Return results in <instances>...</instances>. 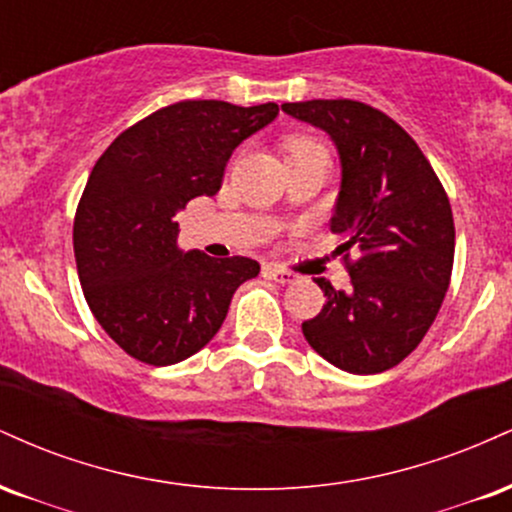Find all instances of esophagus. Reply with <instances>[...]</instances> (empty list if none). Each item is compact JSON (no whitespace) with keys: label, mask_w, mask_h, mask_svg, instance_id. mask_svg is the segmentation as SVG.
I'll return each instance as SVG.
<instances>
[{"label":"esophagus","mask_w":512,"mask_h":512,"mask_svg":"<svg viewBox=\"0 0 512 512\" xmlns=\"http://www.w3.org/2000/svg\"><path fill=\"white\" fill-rule=\"evenodd\" d=\"M264 274H267L269 279H274L276 284H293V281H296V274L289 272V269L279 267V264H269V267L264 269Z\"/></svg>","instance_id":"esophagus-1"}]
</instances>
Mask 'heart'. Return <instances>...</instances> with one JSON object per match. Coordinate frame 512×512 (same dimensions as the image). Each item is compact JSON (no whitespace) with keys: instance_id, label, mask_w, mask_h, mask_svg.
I'll return each instance as SVG.
<instances>
[{"instance_id":"b5f03b06","label":"heart","mask_w":512,"mask_h":512,"mask_svg":"<svg viewBox=\"0 0 512 512\" xmlns=\"http://www.w3.org/2000/svg\"><path fill=\"white\" fill-rule=\"evenodd\" d=\"M284 151H286V161H289V158L315 154V151H325V146L317 142V139L308 137V134H293V137H289L284 142Z\"/></svg>"}]
</instances>
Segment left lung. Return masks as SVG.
<instances>
[{
    "label": "left lung",
    "mask_w": 512,
    "mask_h": 512,
    "mask_svg": "<svg viewBox=\"0 0 512 512\" xmlns=\"http://www.w3.org/2000/svg\"><path fill=\"white\" fill-rule=\"evenodd\" d=\"M281 110L325 129L342 158L330 228L344 236L339 252L351 289L317 279L327 301L303 322V334L346 373H383L421 344L450 286L455 221L448 192L419 144L373 105L337 98Z\"/></svg>",
    "instance_id": "8db88e82"
}]
</instances>
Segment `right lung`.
<instances>
[{
  "mask_svg": "<svg viewBox=\"0 0 512 512\" xmlns=\"http://www.w3.org/2000/svg\"><path fill=\"white\" fill-rule=\"evenodd\" d=\"M279 105L180 101L127 127L93 166L74 216V257L98 325L125 354L173 366L211 342L250 257L178 250L175 214L216 195L233 149Z\"/></svg>",
  "mask_w": 512,
  "mask_h": 512,
  "instance_id": "right-lung-1",
  "label": "right lung"
}]
</instances>
